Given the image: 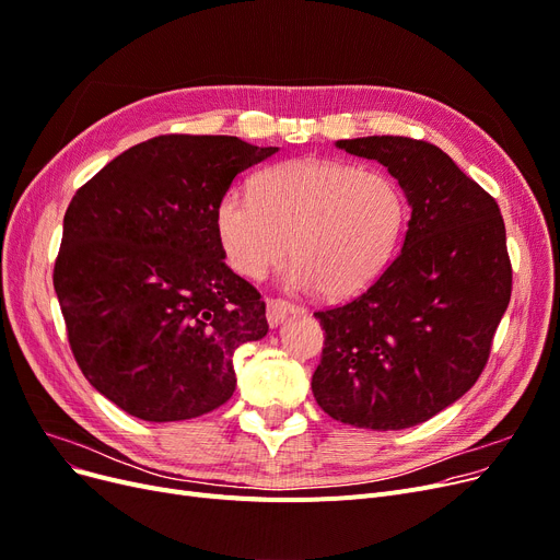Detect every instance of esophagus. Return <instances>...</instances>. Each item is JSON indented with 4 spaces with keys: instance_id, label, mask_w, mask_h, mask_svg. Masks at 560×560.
<instances>
[{
    "instance_id": "obj_1",
    "label": "esophagus",
    "mask_w": 560,
    "mask_h": 560,
    "mask_svg": "<svg viewBox=\"0 0 560 560\" xmlns=\"http://www.w3.org/2000/svg\"><path fill=\"white\" fill-rule=\"evenodd\" d=\"M293 313H302V308L285 300H267V323H270V327H279Z\"/></svg>"
}]
</instances>
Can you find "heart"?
<instances>
[{
    "mask_svg": "<svg viewBox=\"0 0 560 560\" xmlns=\"http://www.w3.org/2000/svg\"><path fill=\"white\" fill-rule=\"evenodd\" d=\"M405 222V194L392 178L320 158L267 166L254 191L231 187L214 210L235 272L262 279L290 252V281L329 300L359 295L380 279Z\"/></svg>",
    "mask_w": 560,
    "mask_h": 560,
    "instance_id": "obj_1",
    "label": "heart"
}]
</instances>
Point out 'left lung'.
<instances>
[{
  "label": "left lung",
  "instance_id": "obj_1",
  "mask_svg": "<svg viewBox=\"0 0 560 560\" xmlns=\"http://www.w3.org/2000/svg\"><path fill=\"white\" fill-rule=\"evenodd\" d=\"M336 145L384 164L411 220L366 293L313 313L325 348L311 388L340 423L411 428L465 396L488 363L513 290L503 217L434 143L382 135Z\"/></svg>",
  "mask_w": 560,
  "mask_h": 560
}]
</instances>
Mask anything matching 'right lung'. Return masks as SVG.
<instances>
[{
	"label": "right lung",
	"mask_w": 560,
	"mask_h": 560,
	"mask_svg": "<svg viewBox=\"0 0 560 560\" xmlns=\"http://www.w3.org/2000/svg\"><path fill=\"white\" fill-rule=\"evenodd\" d=\"M277 145L162 135L114 158L72 197L55 290L78 366L114 405L197 419L235 392L233 352L267 334L258 290L224 262L214 210Z\"/></svg>",
	"instance_id": "1"
}]
</instances>
